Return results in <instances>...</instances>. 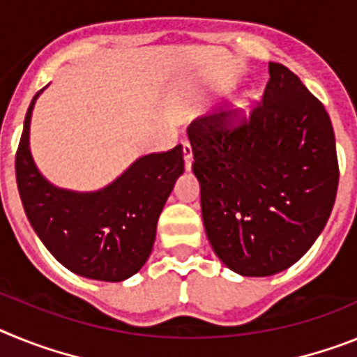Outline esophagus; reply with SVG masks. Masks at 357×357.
<instances>
[{"label": "esophagus", "mask_w": 357, "mask_h": 357, "mask_svg": "<svg viewBox=\"0 0 357 357\" xmlns=\"http://www.w3.org/2000/svg\"><path fill=\"white\" fill-rule=\"evenodd\" d=\"M183 158H185V169H192V161H194V156H192V147L188 142H183Z\"/></svg>", "instance_id": "esophagus-1"}]
</instances>
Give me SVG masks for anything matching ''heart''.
I'll return each mask as SVG.
<instances>
[{
	"label": "heart",
	"instance_id": "b5f03b06",
	"mask_svg": "<svg viewBox=\"0 0 357 357\" xmlns=\"http://www.w3.org/2000/svg\"><path fill=\"white\" fill-rule=\"evenodd\" d=\"M244 111H246V104H238L237 107H235V114H243Z\"/></svg>",
	"mask_w": 357,
	"mask_h": 357
}]
</instances>
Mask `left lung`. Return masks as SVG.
I'll use <instances>...</instances> for the list:
<instances>
[{
    "mask_svg": "<svg viewBox=\"0 0 357 357\" xmlns=\"http://www.w3.org/2000/svg\"><path fill=\"white\" fill-rule=\"evenodd\" d=\"M212 250L243 277H269L298 262L325 228L337 190L334 129L302 80L269 63L262 102L250 120L226 113L188 127Z\"/></svg>",
    "mask_w": 357,
    "mask_h": 357,
    "instance_id": "obj_1",
    "label": "left lung"
}]
</instances>
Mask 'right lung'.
<instances>
[{
	"label": "right lung",
	"mask_w": 357,
	"mask_h": 357,
	"mask_svg": "<svg viewBox=\"0 0 357 357\" xmlns=\"http://www.w3.org/2000/svg\"><path fill=\"white\" fill-rule=\"evenodd\" d=\"M43 91L26 111L15 154L24 213L46 250L71 273L91 280H126L153 252L160 213L185 170L183 147L140 156L100 190L55 187L37 169L30 151L32 111Z\"/></svg>",
	"instance_id": "obj_1"
}]
</instances>
